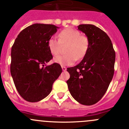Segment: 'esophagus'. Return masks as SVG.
<instances>
[{
  "label": "esophagus",
  "instance_id": "obj_1",
  "mask_svg": "<svg viewBox=\"0 0 129 129\" xmlns=\"http://www.w3.org/2000/svg\"><path fill=\"white\" fill-rule=\"evenodd\" d=\"M62 70H63V71H65L67 70V68H66V67H64V66H62Z\"/></svg>",
  "mask_w": 129,
  "mask_h": 129
}]
</instances>
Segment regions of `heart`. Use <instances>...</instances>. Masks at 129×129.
<instances>
[{
    "mask_svg": "<svg viewBox=\"0 0 129 129\" xmlns=\"http://www.w3.org/2000/svg\"><path fill=\"white\" fill-rule=\"evenodd\" d=\"M58 39L52 36L48 41L50 53L54 56L58 55L61 47L66 46L65 55H60L54 58V62L62 66H71L76 60H81L87 53L89 40L85 36L81 35L78 30L73 28L63 29L58 34Z\"/></svg>",
    "mask_w": 129,
    "mask_h": 129,
    "instance_id": "obj_1",
    "label": "heart"
}]
</instances>
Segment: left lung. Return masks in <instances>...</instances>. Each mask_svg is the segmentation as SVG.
<instances>
[{
	"instance_id": "1",
	"label": "left lung",
	"mask_w": 129,
	"mask_h": 129,
	"mask_svg": "<svg viewBox=\"0 0 129 129\" xmlns=\"http://www.w3.org/2000/svg\"><path fill=\"white\" fill-rule=\"evenodd\" d=\"M89 40V48L77 66L67 68V81L73 98L86 106L97 103L104 96L114 75L115 51L106 32L90 24L78 26Z\"/></svg>"
}]
</instances>
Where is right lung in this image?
I'll list each match as a JSON object with an SVG mask.
<instances>
[{
  "mask_svg": "<svg viewBox=\"0 0 129 129\" xmlns=\"http://www.w3.org/2000/svg\"><path fill=\"white\" fill-rule=\"evenodd\" d=\"M57 28L50 24L30 25L19 34L12 46L11 74L19 94L28 102L47 97L62 72L58 63L44 66L53 58L48 41Z\"/></svg>",
  "mask_w": 129,
  "mask_h": 129,
  "instance_id": "right-lung-1",
  "label": "right lung"
}]
</instances>
